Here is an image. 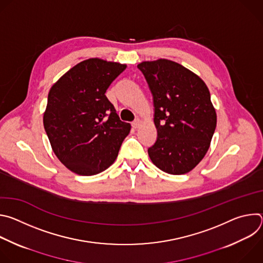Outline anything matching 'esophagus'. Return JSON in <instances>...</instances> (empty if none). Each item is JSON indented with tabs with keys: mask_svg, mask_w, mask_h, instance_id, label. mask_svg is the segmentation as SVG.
Wrapping results in <instances>:
<instances>
[{
	"mask_svg": "<svg viewBox=\"0 0 263 263\" xmlns=\"http://www.w3.org/2000/svg\"><path fill=\"white\" fill-rule=\"evenodd\" d=\"M140 125H141V121H140L139 119H136V120L132 123V127H133L134 129L139 128V127H140Z\"/></svg>",
	"mask_w": 263,
	"mask_h": 263,
	"instance_id": "obj_1",
	"label": "esophagus"
}]
</instances>
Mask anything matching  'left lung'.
Returning <instances> with one entry per match:
<instances>
[{"instance_id":"8db88e82","label":"left lung","mask_w":263,"mask_h":263,"mask_svg":"<svg viewBox=\"0 0 263 263\" xmlns=\"http://www.w3.org/2000/svg\"><path fill=\"white\" fill-rule=\"evenodd\" d=\"M137 67L153 96L157 140L148 156L167 174L189 173L206 155L216 127L209 89L196 73L167 59Z\"/></svg>"}]
</instances>
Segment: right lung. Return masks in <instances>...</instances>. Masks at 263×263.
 <instances>
[{
	"label": "right lung",
	"mask_w": 263,
	"mask_h": 263,
	"mask_svg": "<svg viewBox=\"0 0 263 263\" xmlns=\"http://www.w3.org/2000/svg\"><path fill=\"white\" fill-rule=\"evenodd\" d=\"M126 67L87 59L50 89L44 126L55 155L69 171L92 176L117 159L131 125L120 120L105 92Z\"/></svg>",
	"instance_id": "1"
}]
</instances>
